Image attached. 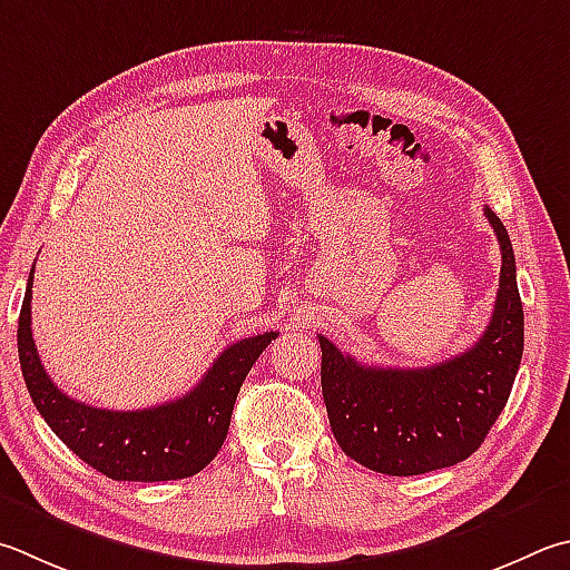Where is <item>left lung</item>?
I'll list each match as a JSON object with an SVG mask.
<instances>
[{
  "mask_svg": "<svg viewBox=\"0 0 570 570\" xmlns=\"http://www.w3.org/2000/svg\"><path fill=\"white\" fill-rule=\"evenodd\" d=\"M501 244V278L483 336L429 368L364 366L318 334L321 391L341 451L371 471L419 475L465 461L499 419L523 356V306L509 232L483 209Z\"/></svg>",
  "mask_w": 570,
  "mask_h": 570,
  "instance_id": "8db88e82",
  "label": "left lung"
}]
</instances>
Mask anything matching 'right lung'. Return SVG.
<instances>
[{"instance_id": "1", "label": "right lung", "mask_w": 570, "mask_h": 570, "mask_svg": "<svg viewBox=\"0 0 570 570\" xmlns=\"http://www.w3.org/2000/svg\"><path fill=\"white\" fill-rule=\"evenodd\" d=\"M32 282L29 272L17 348L29 396L49 429L114 481H177L199 473L226 439L236 393L262 351L278 331L242 338L222 351L186 396L141 411H109L69 399L41 366L32 338Z\"/></svg>"}]
</instances>
